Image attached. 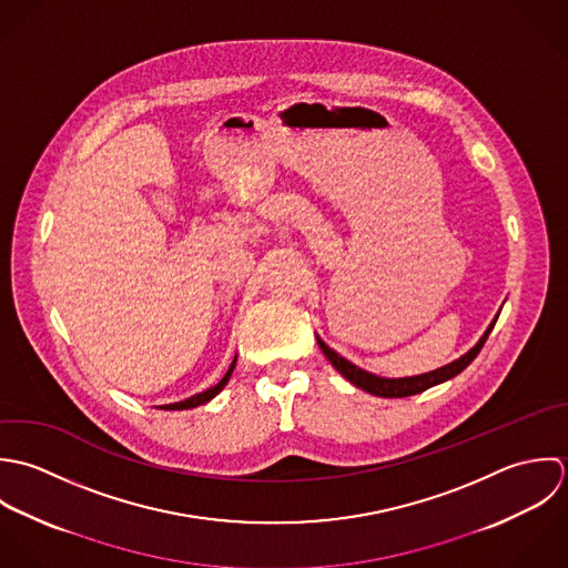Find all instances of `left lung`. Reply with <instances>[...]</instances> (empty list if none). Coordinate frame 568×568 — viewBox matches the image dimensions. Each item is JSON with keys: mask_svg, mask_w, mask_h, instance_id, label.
<instances>
[{"mask_svg": "<svg viewBox=\"0 0 568 568\" xmlns=\"http://www.w3.org/2000/svg\"><path fill=\"white\" fill-rule=\"evenodd\" d=\"M496 321H498V318H494V323L487 327L485 336L476 342V346L469 348L463 357L454 359V362L442 366V368H437V371H430V373H424V375H415V377H399V379L377 377V375H373V373H368V371L357 368V366L351 364L348 359H344L342 355H338L334 348H329L321 338H318V346L323 348V353L327 355V359L341 371L342 375H344L351 384H355L357 388H362V390H366V393H371V395H377V397H410V395L424 393L426 388L437 386V384L450 379L454 375H458L463 368H467V364L480 353V348H483V344L487 341V336L491 334Z\"/></svg>", "mask_w": 568, "mask_h": 568, "instance_id": "1", "label": "left lung"}]
</instances>
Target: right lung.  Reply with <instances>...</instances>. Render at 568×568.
<instances>
[{
	"mask_svg": "<svg viewBox=\"0 0 568 568\" xmlns=\"http://www.w3.org/2000/svg\"><path fill=\"white\" fill-rule=\"evenodd\" d=\"M234 364H236V357L232 359V364H230V368H227L226 375L213 386V388H209V390H204V393H200V395H193V397H189V399H184V402H178V404H169V406H160V408H164V410H186V408H195V406H202V404H206V402H211L224 386L227 384V379H230V375H232V371H234Z\"/></svg>",
	"mask_w": 568,
	"mask_h": 568,
	"instance_id": "1",
	"label": "right lung"
}]
</instances>
